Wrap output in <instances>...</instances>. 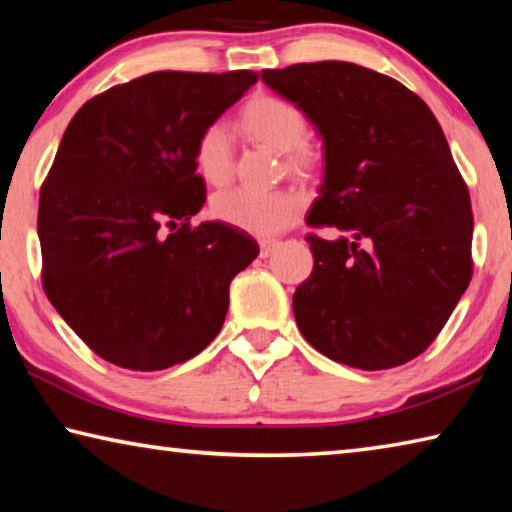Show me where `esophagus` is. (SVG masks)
<instances>
[{"mask_svg":"<svg viewBox=\"0 0 512 512\" xmlns=\"http://www.w3.org/2000/svg\"><path fill=\"white\" fill-rule=\"evenodd\" d=\"M280 246H282V241H275V239L259 241V255H262V257H271Z\"/></svg>","mask_w":512,"mask_h":512,"instance_id":"34e87169","label":"esophagus"}]
</instances>
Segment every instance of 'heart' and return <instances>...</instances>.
Segmentation results:
<instances>
[{"label":"heart","mask_w":512,"mask_h":512,"mask_svg":"<svg viewBox=\"0 0 512 512\" xmlns=\"http://www.w3.org/2000/svg\"><path fill=\"white\" fill-rule=\"evenodd\" d=\"M241 124L250 140L275 153H289L291 169L309 171L316 164V153L302 142L307 135V119L293 103L262 94L244 108ZM194 162L205 183H228L232 173V135L223 121L205 126L198 135ZM300 207V198L293 192H255L246 187L225 189L212 198L216 219L255 237H273L287 230L298 219Z\"/></svg>","instance_id":"1"}]
</instances>
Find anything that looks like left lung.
Listing matches in <instances>:
<instances>
[{
    "label": "left lung",
    "mask_w": 512,
    "mask_h": 512,
    "mask_svg": "<svg viewBox=\"0 0 512 512\" xmlns=\"http://www.w3.org/2000/svg\"><path fill=\"white\" fill-rule=\"evenodd\" d=\"M323 142L307 214L314 271L293 293L305 339L332 361L386 370L418 357L472 277L470 194L427 103L391 76L323 60L262 69Z\"/></svg>",
    "instance_id": "1"
}]
</instances>
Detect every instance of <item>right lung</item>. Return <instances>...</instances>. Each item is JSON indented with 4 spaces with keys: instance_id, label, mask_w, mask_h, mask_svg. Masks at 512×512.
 I'll list each match as a JSON object with an SVG mask.
<instances>
[{
    "instance_id": "add662e5",
    "label": "right lung",
    "mask_w": 512,
    "mask_h": 512,
    "mask_svg": "<svg viewBox=\"0 0 512 512\" xmlns=\"http://www.w3.org/2000/svg\"><path fill=\"white\" fill-rule=\"evenodd\" d=\"M257 74L153 72L90 99L42 185L47 298L115 366L164 370L221 332L230 282L259 255L232 225H189L205 203L194 146Z\"/></svg>"
}]
</instances>
